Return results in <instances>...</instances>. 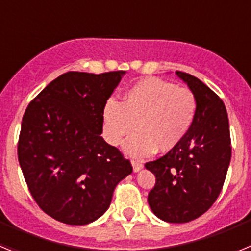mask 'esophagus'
<instances>
[{
    "mask_svg": "<svg viewBox=\"0 0 251 251\" xmlns=\"http://www.w3.org/2000/svg\"><path fill=\"white\" fill-rule=\"evenodd\" d=\"M132 166H133V171H134V172H139V171L143 168V163H141V162H137V161H132Z\"/></svg>",
    "mask_w": 251,
    "mask_h": 251,
    "instance_id": "1",
    "label": "esophagus"
}]
</instances>
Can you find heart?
I'll return each mask as SVG.
<instances>
[{
  "label": "heart",
  "mask_w": 251,
  "mask_h": 251,
  "mask_svg": "<svg viewBox=\"0 0 251 251\" xmlns=\"http://www.w3.org/2000/svg\"><path fill=\"white\" fill-rule=\"evenodd\" d=\"M197 114V100L187 88L157 77L137 81L124 94L123 101L109 99L103 109L104 137L112 146H123L124 153L143 158L153 152L176 148L188 134Z\"/></svg>",
  "instance_id": "b5f03b06"
}]
</instances>
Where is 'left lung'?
Segmentation results:
<instances>
[{"label":"left lung","instance_id":"obj_1","mask_svg":"<svg viewBox=\"0 0 251 251\" xmlns=\"http://www.w3.org/2000/svg\"><path fill=\"white\" fill-rule=\"evenodd\" d=\"M177 76L196 97L197 114L183 141L146 168L156 176L148 205L158 219L182 224L205 214L220 195L231 159L229 118L221 100L200 79Z\"/></svg>","mask_w":251,"mask_h":251}]
</instances>
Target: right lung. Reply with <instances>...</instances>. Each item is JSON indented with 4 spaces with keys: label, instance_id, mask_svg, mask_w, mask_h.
Returning a JSON list of instances; mask_svg holds the SVG:
<instances>
[{
    "label": "right lung",
    "instance_id": "1",
    "mask_svg": "<svg viewBox=\"0 0 251 251\" xmlns=\"http://www.w3.org/2000/svg\"><path fill=\"white\" fill-rule=\"evenodd\" d=\"M126 72H69L28 104L21 123L19 162L44 212L68 225H86L109 208L115 186L132 165L108 145L103 109Z\"/></svg>",
    "mask_w": 251,
    "mask_h": 251
}]
</instances>
